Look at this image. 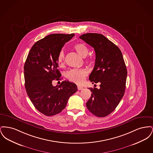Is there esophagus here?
Returning a JSON list of instances; mask_svg holds the SVG:
<instances>
[{
    "instance_id": "obj_1",
    "label": "esophagus",
    "mask_w": 153,
    "mask_h": 153,
    "mask_svg": "<svg viewBox=\"0 0 153 153\" xmlns=\"http://www.w3.org/2000/svg\"><path fill=\"white\" fill-rule=\"evenodd\" d=\"M77 89H78L79 91H80V90H82L83 89V88L81 87L80 86H77Z\"/></svg>"
}]
</instances>
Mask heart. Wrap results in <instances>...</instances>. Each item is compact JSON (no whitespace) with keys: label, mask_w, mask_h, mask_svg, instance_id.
Wrapping results in <instances>:
<instances>
[{"label":"heart","mask_w":153,"mask_h":153,"mask_svg":"<svg viewBox=\"0 0 153 153\" xmlns=\"http://www.w3.org/2000/svg\"><path fill=\"white\" fill-rule=\"evenodd\" d=\"M73 49L79 54L81 57H85L89 53V49L87 46L84 43H78L75 44L73 46ZM65 56L63 51H61L58 55L57 61L59 65L62 66L64 64ZM92 59L88 57L86 59L87 62H91ZM88 73L86 70L84 69H73L68 71L66 74V78L71 81L75 82L77 84H82L86 77L87 76Z\"/></svg>","instance_id":"heart-1"}]
</instances>
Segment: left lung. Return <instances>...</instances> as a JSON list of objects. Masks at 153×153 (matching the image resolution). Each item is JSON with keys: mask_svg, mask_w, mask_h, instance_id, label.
Instances as JSON below:
<instances>
[{"mask_svg": "<svg viewBox=\"0 0 153 153\" xmlns=\"http://www.w3.org/2000/svg\"><path fill=\"white\" fill-rule=\"evenodd\" d=\"M80 38L95 50V66L89 79L92 84H100V89L88 88L92 94L87 107L96 117H106L115 109L124 94L127 71L122 53L100 34L86 33Z\"/></svg>", "mask_w": 153, "mask_h": 153, "instance_id": "8db88e82", "label": "left lung"}]
</instances>
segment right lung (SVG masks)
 <instances>
[{"label": "right lung", "mask_w": 153, "mask_h": 153, "mask_svg": "<svg viewBox=\"0 0 153 153\" xmlns=\"http://www.w3.org/2000/svg\"><path fill=\"white\" fill-rule=\"evenodd\" d=\"M74 34H52L37 41L30 51L24 65L25 88L31 102L39 112L48 117L65 108L69 98L77 91V85L63 81L54 87L53 80H61L57 57Z\"/></svg>", "instance_id": "add662e5"}]
</instances>
